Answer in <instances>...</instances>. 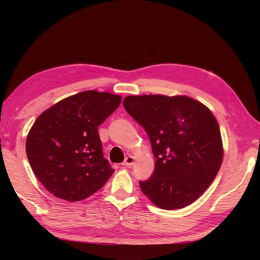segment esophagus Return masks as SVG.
Wrapping results in <instances>:
<instances>
[{
    "mask_svg": "<svg viewBox=\"0 0 260 260\" xmlns=\"http://www.w3.org/2000/svg\"><path fill=\"white\" fill-rule=\"evenodd\" d=\"M134 156H132V155H128V156H126L125 157V161L123 162V165L124 167H132V165L134 164Z\"/></svg>",
    "mask_w": 260,
    "mask_h": 260,
    "instance_id": "1",
    "label": "esophagus"
}]
</instances>
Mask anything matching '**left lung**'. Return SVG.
Masks as SVG:
<instances>
[{
    "label": "left lung",
    "instance_id": "8db88e82",
    "mask_svg": "<svg viewBox=\"0 0 260 260\" xmlns=\"http://www.w3.org/2000/svg\"><path fill=\"white\" fill-rule=\"evenodd\" d=\"M124 108L151 141L155 169L142 192L165 210L194 202L212 183L223 157L220 127L210 109L187 96H127Z\"/></svg>",
    "mask_w": 260,
    "mask_h": 260
}]
</instances>
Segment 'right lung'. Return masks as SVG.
<instances>
[{"mask_svg": "<svg viewBox=\"0 0 260 260\" xmlns=\"http://www.w3.org/2000/svg\"><path fill=\"white\" fill-rule=\"evenodd\" d=\"M120 102V96L109 92L81 91L37 118L26 137V156L39 181L54 197L84 200L112 176L115 170L104 157L98 126Z\"/></svg>", "mask_w": 260, "mask_h": 260, "instance_id": "right-lung-1", "label": "right lung"}]
</instances>
